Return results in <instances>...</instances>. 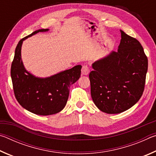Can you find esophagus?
Segmentation results:
<instances>
[{"label": "esophagus", "instance_id": "1", "mask_svg": "<svg viewBox=\"0 0 156 156\" xmlns=\"http://www.w3.org/2000/svg\"><path fill=\"white\" fill-rule=\"evenodd\" d=\"M89 72V68L87 65H83L82 68V74L87 75Z\"/></svg>", "mask_w": 156, "mask_h": 156}]
</instances>
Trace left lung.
I'll use <instances>...</instances> for the list:
<instances>
[{"mask_svg": "<svg viewBox=\"0 0 156 156\" xmlns=\"http://www.w3.org/2000/svg\"><path fill=\"white\" fill-rule=\"evenodd\" d=\"M117 51L93 63L89 73L92 100L107 113H120L130 109L143 94L148 59L137 39L120 30Z\"/></svg>", "mask_w": 156, "mask_h": 156, "instance_id": "1", "label": "left lung"}]
</instances>
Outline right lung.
<instances>
[{
    "label": "right lung",
    "instance_id": "1",
    "mask_svg": "<svg viewBox=\"0 0 156 156\" xmlns=\"http://www.w3.org/2000/svg\"><path fill=\"white\" fill-rule=\"evenodd\" d=\"M49 29L38 30L19 41L11 67V77L16 98L21 106L37 115H49L62 111L67 104L69 88L80 76L81 65L48 78H38L28 72L21 58L23 42L28 37Z\"/></svg>",
    "mask_w": 156,
    "mask_h": 156
}]
</instances>
